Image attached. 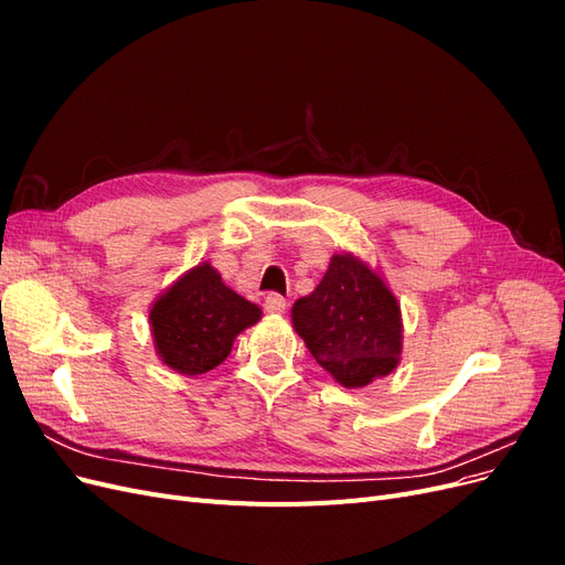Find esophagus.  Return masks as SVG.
<instances>
[{
	"instance_id": "1",
	"label": "esophagus",
	"mask_w": 565,
	"mask_h": 565,
	"mask_svg": "<svg viewBox=\"0 0 565 565\" xmlns=\"http://www.w3.org/2000/svg\"><path fill=\"white\" fill-rule=\"evenodd\" d=\"M264 306H266V311H268V313H285V309H287V301H285V297H282V295L273 292V295H268V297H266Z\"/></svg>"
}]
</instances>
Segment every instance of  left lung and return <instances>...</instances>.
Listing matches in <instances>:
<instances>
[{"label": "left lung", "mask_w": 565, "mask_h": 565, "mask_svg": "<svg viewBox=\"0 0 565 565\" xmlns=\"http://www.w3.org/2000/svg\"><path fill=\"white\" fill-rule=\"evenodd\" d=\"M292 320L316 363L349 388L398 365L401 306L377 273L349 254L332 256L320 285L292 306Z\"/></svg>", "instance_id": "8db88e82"}]
</instances>
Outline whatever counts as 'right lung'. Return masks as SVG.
I'll return each mask as SVG.
<instances>
[{"instance_id": "obj_1", "label": "right lung", "mask_w": 565, "mask_h": 565, "mask_svg": "<svg viewBox=\"0 0 565 565\" xmlns=\"http://www.w3.org/2000/svg\"><path fill=\"white\" fill-rule=\"evenodd\" d=\"M259 318V306L235 295L210 264L188 270L150 311L158 353L181 374H202L224 363L233 339Z\"/></svg>"}]
</instances>
